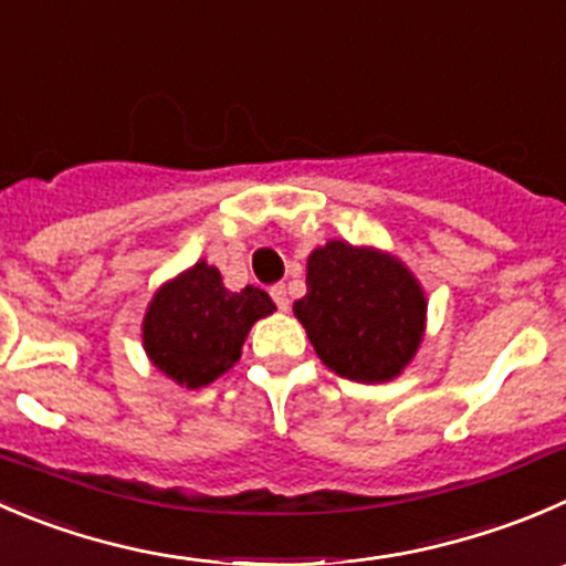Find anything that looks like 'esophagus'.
I'll list each match as a JSON object with an SVG mask.
<instances>
[{"mask_svg": "<svg viewBox=\"0 0 566 566\" xmlns=\"http://www.w3.org/2000/svg\"><path fill=\"white\" fill-rule=\"evenodd\" d=\"M271 298L276 301V306L282 312L290 310V298H287V287L284 284H276V287H271Z\"/></svg>", "mask_w": 566, "mask_h": 566, "instance_id": "1", "label": "esophagus"}]
</instances>
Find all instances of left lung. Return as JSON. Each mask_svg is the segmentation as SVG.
Here are the masks:
<instances>
[{"mask_svg": "<svg viewBox=\"0 0 566 566\" xmlns=\"http://www.w3.org/2000/svg\"><path fill=\"white\" fill-rule=\"evenodd\" d=\"M293 312L328 370L359 384H384L420 350L429 298L389 251L328 240L306 256V295Z\"/></svg>", "mask_w": 566, "mask_h": 566, "instance_id": "obj_1", "label": "left lung"}]
</instances>
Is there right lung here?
<instances>
[{
	"label": "right lung",
	"mask_w": 566,
	"mask_h": 566,
	"mask_svg": "<svg viewBox=\"0 0 566 566\" xmlns=\"http://www.w3.org/2000/svg\"><path fill=\"white\" fill-rule=\"evenodd\" d=\"M276 304L260 287H223L221 271L207 260L163 282L146 306L144 350L151 365L185 389H199L232 370L251 326Z\"/></svg>",
	"instance_id": "add662e5"
}]
</instances>
